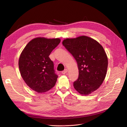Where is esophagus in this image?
I'll return each mask as SVG.
<instances>
[{"label": "esophagus", "instance_id": "34e87169", "mask_svg": "<svg viewBox=\"0 0 127 127\" xmlns=\"http://www.w3.org/2000/svg\"><path fill=\"white\" fill-rule=\"evenodd\" d=\"M67 72H68V70L67 69H64V70H63L62 72H61V73H62V74H65Z\"/></svg>", "mask_w": 127, "mask_h": 127}]
</instances>
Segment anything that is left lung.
<instances>
[{"label": "left lung", "mask_w": 127, "mask_h": 127, "mask_svg": "<svg viewBox=\"0 0 127 127\" xmlns=\"http://www.w3.org/2000/svg\"><path fill=\"white\" fill-rule=\"evenodd\" d=\"M63 44L77 63L79 76L74 82L75 90L84 95L96 90L104 80L108 64L102 46L86 36L65 39Z\"/></svg>", "instance_id": "left-lung-1"}]
</instances>
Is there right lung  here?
<instances>
[{
  "instance_id": "add662e5",
  "label": "right lung",
  "mask_w": 127,
  "mask_h": 127,
  "mask_svg": "<svg viewBox=\"0 0 127 127\" xmlns=\"http://www.w3.org/2000/svg\"><path fill=\"white\" fill-rule=\"evenodd\" d=\"M60 42V39L35 38L21 53L18 61L21 75L27 85L37 93L48 91L56 83L58 76L49 56Z\"/></svg>"
}]
</instances>
